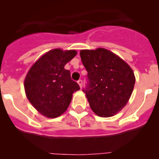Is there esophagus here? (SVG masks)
Here are the masks:
<instances>
[{
  "label": "esophagus",
  "mask_w": 159,
  "mask_h": 159,
  "mask_svg": "<svg viewBox=\"0 0 159 159\" xmlns=\"http://www.w3.org/2000/svg\"><path fill=\"white\" fill-rule=\"evenodd\" d=\"M77 82H78V84H79V85H80V88H82V87H83V80H79Z\"/></svg>",
  "instance_id": "obj_1"
}]
</instances>
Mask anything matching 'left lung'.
Listing matches in <instances>:
<instances>
[{"instance_id":"8db88e82","label":"left lung","mask_w":159,"mask_h":159,"mask_svg":"<svg viewBox=\"0 0 159 159\" xmlns=\"http://www.w3.org/2000/svg\"><path fill=\"white\" fill-rule=\"evenodd\" d=\"M80 57L88 71L86 94L97 116L111 117L128 102L135 83L134 72L124 60L104 48L81 50Z\"/></svg>"}]
</instances>
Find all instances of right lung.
Wrapping results in <instances>:
<instances>
[{"instance_id":"add662e5","label":"right lung","mask_w":159,"mask_h":159,"mask_svg":"<svg viewBox=\"0 0 159 159\" xmlns=\"http://www.w3.org/2000/svg\"><path fill=\"white\" fill-rule=\"evenodd\" d=\"M77 54L75 50L53 49L35 63L25 77L28 99L41 115L57 118L67 109L80 86L64 66Z\"/></svg>"}]
</instances>
